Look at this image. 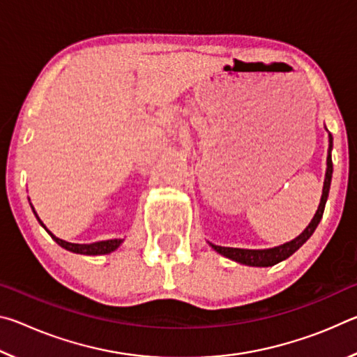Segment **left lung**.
I'll return each instance as SVG.
<instances>
[{
  "instance_id": "obj_1",
  "label": "left lung",
  "mask_w": 357,
  "mask_h": 357,
  "mask_svg": "<svg viewBox=\"0 0 357 357\" xmlns=\"http://www.w3.org/2000/svg\"><path fill=\"white\" fill-rule=\"evenodd\" d=\"M332 135L329 134V149H328V168H326V176H324V184H323V195H321V202H319V206L317 209L315 215H313L312 222L309 223L304 231H302L298 238H294L289 243H285L282 245L273 247V249H261V250H250V249H234V247H220L215 244H209L213 249L220 253V255L227 257L233 261L241 263V264H247V266H258V268H268V266H274L277 263L287 259L289 255L299 249V247L309 239L315 228L318 227L319 220H321L323 213H324V206L326 202H328V195H329V189H331V179H332Z\"/></svg>"
}]
</instances>
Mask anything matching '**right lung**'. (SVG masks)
<instances>
[{
    "mask_svg": "<svg viewBox=\"0 0 357 357\" xmlns=\"http://www.w3.org/2000/svg\"><path fill=\"white\" fill-rule=\"evenodd\" d=\"M33 208V206H31ZM33 213L36 215V219L39 220V223L42 227L45 228V231L50 234L52 239L55 241V243L58 245H61L63 249L69 250V252H74V253H80V255H105V253H110L113 250H116L118 247L121 245V243H123V239H108V241H99V243H93V244H74V243H68V241H63L56 238L55 234H53L52 231H48L47 227L42 223V220L38 217V214H36V211L33 208Z\"/></svg>",
    "mask_w": 357,
    "mask_h": 357,
    "instance_id": "1",
    "label": "right lung"
}]
</instances>
